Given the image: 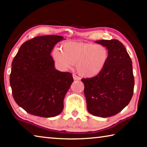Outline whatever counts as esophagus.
Listing matches in <instances>:
<instances>
[{"mask_svg": "<svg viewBox=\"0 0 147 147\" xmlns=\"http://www.w3.org/2000/svg\"><path fill=\"white\" fill-rule=\"evenodd\" d=\"M73 79L74 80H80V77L79 76H76V74H73Z\"/></svg>", "mask_w": 147, "mask_h": 147, "instance_id": "34e87169", "label": "esophagus"}]
</instances>
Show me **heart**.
<instances>
[{
	"mask_svg": "<svg viewBox=\"0 0 147 147\" xmlns=\"http://www.w3.org/2000/svg\"><path fill=\"white\" fill-rule=\"evenodd\" d=\"M53 56L61 70H67L76 64V71L81 76L91 78L103 70L109 53L102 45L68 42L63 45L61 50H54Z\"/></svg>",
	"mask_w": 147,
	"mask_h": 147,
	"instance_id": "heart-1",
	"label": "heart"
}]
</instances>
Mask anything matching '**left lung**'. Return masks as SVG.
Wrapping results in <instances>:
<instances>
[{"label": "left lung", "instance_id": "8db88e82", "mask_svg": "<svg viewBox=\"0 0 147 147\" xmlns=\"http://www.w3.org/2000/svg\"><path fill=\"white\" fill-rule=\"evenodd\" d=\"M106 47L109 57L97 75L82 78L87 109L92 115L108 117L120 112L132 98L134 77L132 61L125 47L117 39L99 40Z\"/></svg>", "mask_w": 147, "mask_h": 147}]
</instances>
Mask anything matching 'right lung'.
<instances>
[{
  "mask_svg": "<svg viewBox=\"0 0 147 147\" xmlns=\"http://www.w3.org/2000/svg\"><path fill=\"white\" fill-rule=\"evenodd\" d=\"M59 36L36 37L22 45L11 63L9 82L16 102L26 112L53 117L63 109V100L74 80L55 69L52 50Z\"/></svg>",
  "mask_w": 147,
  "mask_h": 147,
  "instance_id": "obj_1",
  "label": "right lung"
}]
</instances>
